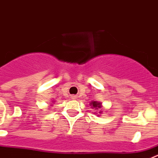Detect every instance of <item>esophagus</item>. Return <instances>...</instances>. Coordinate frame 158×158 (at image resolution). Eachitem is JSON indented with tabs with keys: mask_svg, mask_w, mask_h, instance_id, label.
<instances>
[{
	"mask_svg": "<svg viewBox=\"0 0 158 158\" xmlns=\"http://www.w3.org/2000/svg\"><path fill=\"white\" fill-rule=\"evenodd\" d=\"M71 98H72V99H75V95H71Z\"/></svg>",
	"mask_w": 158,
	"mask_h": 158,
	"instance_id": "esophagus-1",
	"label": "esophagus"
}]
</instances>
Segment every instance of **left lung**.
I'll list each match as a JSON object with an SVG mask.
<instances>
[{
	"mask_svg": "<svg viewBox=\"0 0 158 158\" xmlns=\"http://www.w3.org/2000/svg\"><path fill=\"white\" fill-rule=\"evenodd\" d=\"M90 107L92 108V109L94 110H98V109H101L102 107V102H97V101H91L90 103ZM102 110H100L99 114H102ZM99 116V115H98Z\"/></svg>",
	"mask_w": 158,
	"mask_h": 158,
	"instance_id": "8db88e82",
	"label": "left lung"
}]
</instances>
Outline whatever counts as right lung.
<instances>
[{
  "mask_svg": "<svg viewBox=\"0 0 158 158\" xmlns=\"http://www.w3.org/2000/svg\"><path fill=\"white\" fill-rule=\"evenodd\" d=\"M52 102H54V101H53ZM52 106V103H51V105H50V106Z\"/></svg>",
  "mask_w": 158,
  "mask_h": 158,
  "instance_id": "obj_1",
  "label": "right lung"
}]
</instances>
